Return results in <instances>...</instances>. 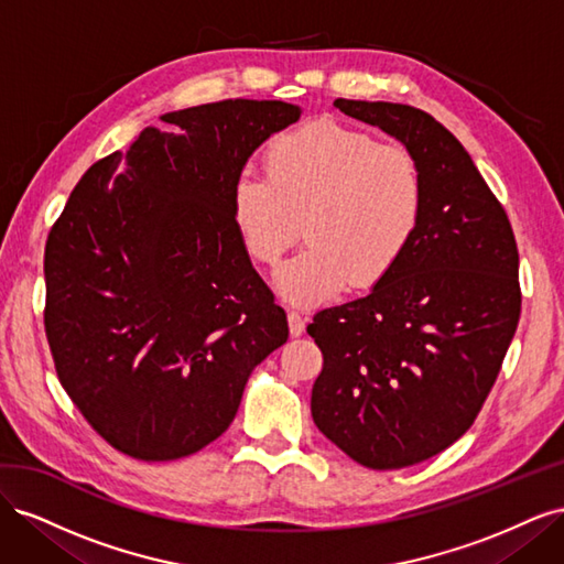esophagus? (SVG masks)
<instances>
[{"mask_svg": "<svg viewBox=\"0 0 564 564\" xmlns=\"http://www.w3.org/2000/svg\"><path fill=\"white\" fill-rule=\"evenodd\" d=\"M286 319H289V332H292V336H301L305 329V317L299 311H289Z\"/></svg>", "mask_w": 564, "mask_h": 564, "instance_id": "34e87169", "label": "esophagus"}]
</instances>
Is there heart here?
I'll use <instances>...</instances> for the list:
<instances>
[{"label": "heart", "instance_id": "1", "mask_svg": "<svg viewBox=\"0 0 564 564\" xmlns=\"http://www.w3.org/2000/svg\"><path fill=\"white\" fill-rule=\"evenodd\" d=\"M425 212L419 160L402 145L344 124L286 131L265 152V176L232 183V218L256 263L275 265L305 230V245L278 272L292 301L313 303L348 282H381L412 247Z\"/></svg>", "mask_w": 564, "mask_h": 564}]
</instances>
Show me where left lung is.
I'll list each match as a JSON object with an SVG mask.
<instances>
[{
  "instance_id": "left-lung-1",
  "label": "left lung",
  "mask_w": 564,
  "mask_h": 564,
  "mask_svg": "<svg viewBox=\"0 0 564 564\" xmlns=\"http://www.w3.org/2000/svg\"><path fill=\"white\" fill-rule=\"evenodd\" d=\"M334 106L395 135L425 181L400 263L308 324L324 360L315 425L357 464L395 470L447 449L480 414L520 322V256L503 204L435 117L383 100Z\"/></svg>"
}]
</instances>
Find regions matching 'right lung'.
Instances as JSON below:
<instances>
[{"instance_id":"obj_1","label":"right lung","mask_w":564,"mask_h":564,"mask_svg":"<svg viewBox=\"0 0 564 564\" xmlns=\"http://www.w3.org/2000/svg\"><path fill=\"white\" fill-rule=\"evenodd\" d=\"M301 110L218 100L172 112L79 178L44 249V329L58 381L110 447L172 460L232 423L286 315L251 268L232 183Z\"/></svg>"}]
</instances>
